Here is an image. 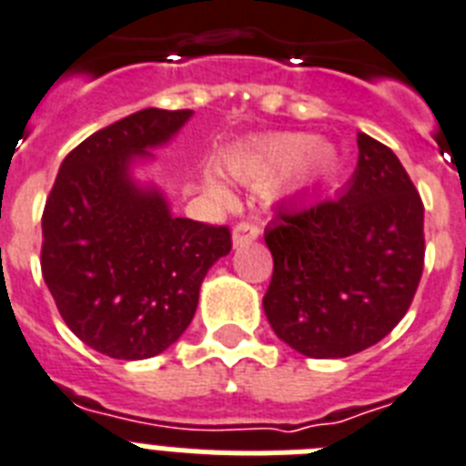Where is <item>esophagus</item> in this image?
Segmentation results:
<instances>
[{"label":"esophagus","mask_w":466,"mask_h":466,"mask_svg":"<svg viewBox=\"0 0 466 466\" xmlns=\"http://www.w3.org/2000/svg\"><path fill=\"white\" fill-rule=\"evenodd\" d=\"M258 237H260V227L253 225V222H239V225L234 227L232 244H234V248H239V246H246V244H251V241H256Z\"/></svg>","instance_id":"obj_1"}]
</instances>
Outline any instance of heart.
Masks as SVG:
<instances>
[{
	"label": "heart",
	"instance_id": "heart-1",
	"mask_svg": "<svg viewBox=\"0 0 466 466\" xmlns=\"http://www.w3.org/2000/svg\"><path fill=\"white\" fill-rule=\"evenodd\" d=\"M334 163V148L327 142H315L306 132L272 135L263 142L227 156V170L248 187H268L281 177L284 194L310 189ZM203 187L218 201H227L229 191L213 175L203 179Z\"/></svg>",
	"mask_w": 466,
	"mask_h": 466
}]
</instances>
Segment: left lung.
<instances>
[{
  "label": "left lung",
  "mask_w": 466,
  "mask_h": 466,
  "mask_svg": "<svg viewBox=\"0 0 466 466\" xmlns=\"http://www.w3.org/2000/svg\"><path fill=\"white\" fill-rule=\"evenodd\" d=\"M358 167L334 198L299 203L265 227L275 269L269 327L308 358L374 346L408 312L424 268V206L398 156L358 132Z\"/></svg>",
  "instance_id": "obj_1"
}]
</instances>
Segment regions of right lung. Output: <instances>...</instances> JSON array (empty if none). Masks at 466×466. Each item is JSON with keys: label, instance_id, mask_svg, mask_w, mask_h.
Masks as SVG:
<instances>
[{"label": "right lung", "instance_id": "add662e5", "mask_svg": "<svg viewBox=\"0 0 466 466\" xmlns=\"http://www.w3.org/2000/svg\"><path fill=\"white\" fill-rule=\"evenodd\" d=\"M194 111L144 108L61 163L42 215V277L70 331L96 353L147 360L185 334L198 289L232 251L227 227L175 218L137 170Z\"/></svg>", "mask_w": 466, "mask_h": 466}]
</instances>
